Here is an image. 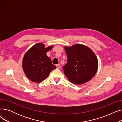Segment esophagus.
Listing matches in <instances>:
<instances>
[{"instance_id": "esophagus-1", "label": "esophagus", "mask_w": 122, "mask_h": 122, "mask_svg": "<svg viewBox=\"0 0 122 122\" xmlns=\"http://www.w3.org/2000/svg\"><path fill=\"white\" fill-rule=\"evenodd\" d=\"M56 67H57V69H59V68H60V67H61V66H60V64H57V65H56Z\"/></svg>"}]
</instances>
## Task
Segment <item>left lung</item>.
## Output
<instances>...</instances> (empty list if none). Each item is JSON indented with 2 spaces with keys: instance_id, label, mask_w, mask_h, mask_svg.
Masks as SVG:
<instances>
[{
  "instance_id": "1",
  "label": "left lung",
  "mask_w": 122,
  "mask_h": 122,
  "mask_svg": "<svg viewBox=\"0 0 122 122\" xmlns=\"http://www.w3.org/2000/svg\"><path fill=\"white\" fill-rule=\"evenodd\" d=\"M65 50L68 60L63 69L69 80L76 85L90 81L98 68V60L93 51L81 44L66 46Z\"/></svg>"
}]
</instances>
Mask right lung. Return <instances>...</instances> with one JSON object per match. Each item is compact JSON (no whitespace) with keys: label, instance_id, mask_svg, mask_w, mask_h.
Segmentation results:
<instances>
[{"label":"right lung","instance_id":"1","mask_svg":"<svg viewBox=\"0 0 122 122\" xmlns=\"http://www.w3.org/2000/svg\"><path fill=\"white\" fill-rule=\"evenodd\" d=\"M52 47L53 46H50L45 48L44 44L38 43L32 46L25 54L23 69L31 81L41 82L49 75L52 70L56 68L46 54Z\"/></svg>","mask_w":122,"mask_h":122}]
</instances>
